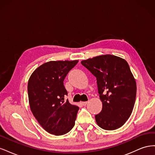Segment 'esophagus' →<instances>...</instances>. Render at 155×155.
I'll return each instance as SVG.
<instances>
[{
  "label": "esophagus",
  "mask_w": 155,
  "mask_h": 155,
  "mask_svg": "<svg viewBox=\"0 0 155 155\" xmlns=\"http://www.w3.org/2000/svg\"><path fill=\"white\" fill-rule=\"evenodd\" d=\"M81 105H83V106H85L86 105H87V104H88V101H83V102H81Z\"/></svg>",
  "instance_id": "obj_1"
}]
</instances>
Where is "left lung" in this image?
Here are the masks:
<instances>
[{"label":"left lung","mask_w":155,"mask_h":155,"mask_svg":"<svg viewBox=\"0 0 155 155\" xmlns=\"http://www.w3.org/2000/svg\"><path fill=\"white\" fill-rule=\"evenodd\" d=\"M96 78L103 107L95 116L97 124L105 130L121 127L132 113L137 83L129 64L114 55H98L81 62Z\"/></svg>","instance_id":"left-lung-1"}]
</instances>
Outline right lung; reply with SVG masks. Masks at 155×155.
Wrapping results in <instances>:
<instances>
[{"label": "right lung", "instance_id": "add662e5", "mask_svg": "<svg viewBox=\"0 0 155 155\" xmlns=\"http://www.w3.org/2000/svg\"><path fill=\"white\" fill-rule=\"evenodd\" d=\"M78 62L51 61L37 68L28 83L32 114L46 131L55 136L68 133L75 124L79 107L70 104L63 81Z\"/></svg>", "mask_w": 155, "mask_h": 155}]
</instances>
